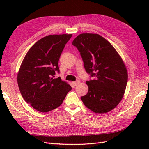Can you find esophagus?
Returning <instances> with one entry per match:
<instances>
[{
    "mask_svg": "<svg viewBox=\"0 0 149 149\" xmlns=\"http://www.w3.org/2000/svg\"><path fill=\"white\" fill-rule=\"evenodd\" d=\"M80 83V81H75V82H73V84L74 85V86H77V85Z\"/></svg>",
    "mask_w": 149,
    "mask_h": 149,
    "instance_id": "esophagus-1",
    "label": "esophagus"
}]
</instances>
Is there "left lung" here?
<instances>
[{
	"label": "left lung",
	"mask_w": 149,
	"mask_h": 149,
	"mask_svg": "<svg viewBox=\"0 0 149 149\" xmlns=\"http://www.w3.org/2000/svg\"><path fill=\"white\" fill-rule=\"evenodd\" d=\"M77 47L88 74V91L81 100L94 113L103 114L115 108L122 99L128 74L121 57L108 41L97 34L83 33L72 42Z\"/></svg>",
	"instance_id": "left-lung-1"
}]
</instances>
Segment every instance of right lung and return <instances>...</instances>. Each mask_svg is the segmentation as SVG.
<instances>
[{"label":"right lung","mask_w":149,"mask_h":149,"mask_svg":"<svg viewBox=\"0 0 149 149\" xmlns=\"http://www.w3.org/2000/svg\"><path fill=\"white\" fill-rule=\"evenodd\" d=\"M72 34H53L38 41L24 57L17 75L19 90L24 99L42 113L58 107L72 87L60 77L58 62Z\"/></svg>","instance_id":"obj_1"}]
</instances>
